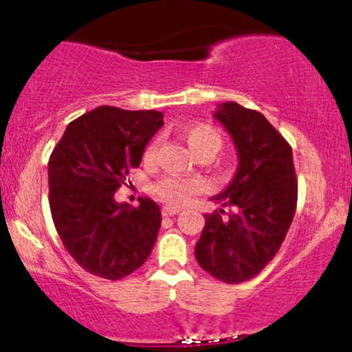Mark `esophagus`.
I'll return each instance as SVG.
<instances>
[{
	"label": "esophagus",
	"instance_id": "34e87169",
	"mask_svg": "<svg viewBox=\"0 0 352 352\" xmlns=\"http://www.w3.org/2000/svg\"><path fill=\"white\" fill-rule=\"evenodd\" d=\"M180 212V208L177 207H168V205H165V207H162V215L164 217H172V215H177V213Z\"/></svg>",
	"mask_w": 352,
	"mask_h": 352
}]
</instances>
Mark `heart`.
Instances as JSON below:
<instances>
[{"instance_id":"obj_1","label":"heart","mask_w":352,"mask_h":352,"mask_svg":"<svg viewBox=\"0 0 352 352\" xmlns=\"http://www.w3.org/2000/svg\"><path fill=\"white\" fill-rule=\"evenodd\" d=\"M185 142L190 147V151L193 152V155L200 152H212L213 155L220 151L221 147V137L218 134L217 129H213L208 124H192L188 125L184 131ZM157 147L159 142L153 140L147 145L144 152V160L145 162H152L157 155ZM153 193H155L159 199L172 205H184L188 204L197 193L200 192L201 185L199 180L193 179H184V177H162L153 184Z\"/></svg>"}]
</instances>
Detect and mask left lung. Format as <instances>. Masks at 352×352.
I'll use <instances>...</instances> for the list:
<instances>
[{"label":"left lung","mask_w":352,"mask_h":352,"mask_svg":"<svg viewBox=\"0 0 352 352\" xmlns=\"http://www.w3.org/2000/svg\"><path fill=\"white\" fill-rule=\"evenodd\" d=\"M213 117L227 129L238 153V168L205 215L195 258L217 280H252L278 253L292 225L298 182L289 144L266 117L236 102L218 104ZM223 206L234 210L221 217Z\"/></svg>","instance_id":"1"}]
</instances>
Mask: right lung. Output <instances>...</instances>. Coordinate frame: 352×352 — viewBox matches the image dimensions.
<instances>
[{
	"instance_id": "right-lung-1",
	"label": "right lung",
	"mask_w": 352,
	"mask_h": 352,
	"mask_svg": "<svg viewBox=\"0 0 352 352\" xmlns=\"http://www.w3.org/2000/svg\"><path fill=\"white\" fill-rule=\"evenodd\" d=\"M162 125L159 111L100 106L72 120L51 153L52 221L76 263L91 274L120 280L140 268L155 245L159 205L145 197L134 208L116 201L114 192Z\"/></svg>"
}]
</instances>
